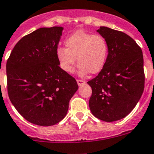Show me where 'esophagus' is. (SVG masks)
I'll use <instances>...</instances> for the list:
<instances>
[{"label":"esophagus","mask_w":154,"mask_h":154,"mask_svg":"<svg viewBox=\"0 0 154 154\" xmlns=\"http://www.w3.org/2000/svg\"><path fill=\"white\" fill-rule=\"evenodd\" d=\"M77 84H78V86H82V85L84 84L86 82L83 81V80H77Z\"/></svg>","instance_id":"1"}]
</instances>
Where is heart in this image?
I'll use <instances>...</instances> for the list:
<instances>
[{
	"label": "heart",
	"mask_w": 154,
	"mask_h": 154,
	"mask_svg": "<svg viewBox=\"0 0 154 154\" xmlns=\"http://www.w3.org/2000/svg\"><path fill=\"white\" fill-rule=\"evenodd\" d=\"M65 49L56 50L58 62L65 72H74L76 63L79 65V74L89 72L98 74L104 68L108 55V44L104 37L83 31H77L65 42Z\"/></svg>",
	"instance_id": "heart-1"
}]
</instances>
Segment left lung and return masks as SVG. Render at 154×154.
<instances>
[{"label":"left lung","instance_id":"obj_1","mask_svg":"<svg viewBox=\"0 0 154 154\" xmlns=\"http://www.w3.org/2000/svg\"><path fill=\"white\" fill-rule=\"evenodd\" d=\"M97 32L107 41L108 55L98 76L87 82L92 90L89 105L95 117L110 123L126 117L141 98L144 59L141 47L125 33L104 26Z\"/></svg>","mask_w":154,"mask_h":154}]
</instances>
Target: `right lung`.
<instances>
[{"mask_svg":"<svg viewBox=\"0 0 154 154\" xmlns=\"http://www.w3.org/2000/svg\"><path fill=\"white\" fill-rule=\"evenodd\" d=\"M62 27L40 28L16 44L7 62L10 101L33 124L53 126L65 118L77 81L59 67L56 50Z\"/></svg>","mask_w":154,"mask_h":154,"instance_id":"right-lung-1","label":"right lung"}]
</instances>
